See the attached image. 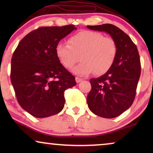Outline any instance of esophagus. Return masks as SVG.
I'll list each match as a JSON object with an SVG mask.
<instances>
[{"label": "esophagus", "instance_id": "1", "mask_svg": "<svg viewBox=\"0 0 153 153\" xmlns=\"http://www.w3.org/2000/svg\"><path fill=\"white\" fill-rule=\"evenodd\" d=\"M75 80H76V83H79V82H81L83 79L81 78H79V77H76V78H75Z\"/></svg>", "mask_w": 153, "mask_h": 153}]
</instances>
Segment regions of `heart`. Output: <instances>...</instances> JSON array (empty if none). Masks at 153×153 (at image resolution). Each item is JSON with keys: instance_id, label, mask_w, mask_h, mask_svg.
I'll use <instances>...</instances> for the list:
<instances>
[{"instance_id": "obj_1", "label": "heart", "mask_w": 153, "mask_h": 153, "mask_svg": "<svg viewBox=\"0 0 153 153\" xmlns=\"http://www.w3.org/2000/svg\"><path fill=\"white\" fill-rule=\"evenodd\" d=\"M68 43L56 45V56L66 69L72 68L80 56L82 62L72 70L79 76L93 72L97 75L105 74L111 68L118 53L116 42L112 37H104L95 31H81L71 37Z\"/></svg>"}]
</instances>
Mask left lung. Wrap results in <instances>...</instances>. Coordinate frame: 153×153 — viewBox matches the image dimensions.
<instances>
[{
    "label": "left lung",
    "mask_w": 153,
    "mask_h": 153,
    "mask_svg": "<svg viewBox=\"0 0 153 153\" xmlns=\"http://www.w3.org/2000/svg\"><path fill=\"white\" fill-rule=\"evenodd\" d=\"M87 28L108 33L116 42L118 53L114 65L104 75L90 80L91 91L87 96L88 106L93 114L102 118H116L128 109L134 100L141 74L137 47L126 33L114 25Z\"/></svg>",
    "instance_id": "obj_1"
}]
</instances>
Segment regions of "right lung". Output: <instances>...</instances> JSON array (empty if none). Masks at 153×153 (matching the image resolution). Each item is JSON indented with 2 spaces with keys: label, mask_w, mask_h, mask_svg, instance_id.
Listing matches in <instances>:
<instances>
[{
  "label": "right lung",
  "mask_w": 153,
  "mask_h": 153,
  "mask_svg": "<svg viewBox=\"0 0 153 153\" xmlns=\"http://www.w3.org/2000/svg\"><path fill=\"white\" fill-rule=\"evenodd\" d=\"M74 30V25L40 27L26 35L12 55L10 79L16 99L33 116L61 111L65 91L76 84L56 54V45Z\"/></svg>",
  "instance_id": "obj_1"
}]
</instances>
